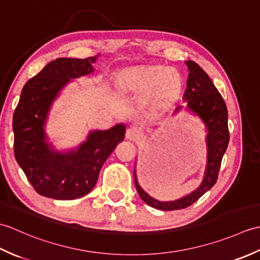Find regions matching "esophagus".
<instances>
[{
  "instance_id": "esophagus-1",
  "label": "esophagus",
  "mask_w": 260,
  "mask_h": 260,
  "mask_svg": "<svg viewBox=\"0 0 260 260\" xmlns=\"http://www.w3.org/2000/svg\"><path fill=\"white\" fill-rule=\"evenodd\" d=\"M142 135V131L136 126H129L126 131V139L129 141L139 140Z\"/></svg>"
}]
</instances>
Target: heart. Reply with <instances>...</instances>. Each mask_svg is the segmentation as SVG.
Masks as SVG:
<instances>
[{"label":"heart","mask_w":260,"mask_h":260,"mask_svg":"<svg viewBox=\"0 0 260 260\" xmlns=\"http://www.w3.org/2000/svg\"><path fill=\"white\" fill-rule=\"evenodd\" d=\"M121 90L143 95V107L148 114L159 115L168 110L182 88V77L174 69L162 64H144L127 68L116 76Z\"/></svg>","instance_id":"1"}]
</instances>
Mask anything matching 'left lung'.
Returning <instances> with one entry per match:
<instances>
[{
    "instance_id": "1",
    "label": "left lung",
    "mask_w": 260,
    "mask_h": 260,
    "mask_svg": "<svg viewBox=\"0 0 260 260\" xmlns=\"http://www.w3.org/2000/svg\"><path fill=\"white\" fill-rule=\"evenodd\" d=\"M185 64L189 69V76L186 80V89L183 95V101L186 103L185 107L178 106L173 115L179 114L182 109H185L197 117L204 125L207 131V161L201 184L189 194L176 199L173 201H159L143 190L137 180L136 165L134 170L135 186L142 200L150 207L163 211L184 209L194 203L199 198L209 191L215 184L218 179L220 164L223 154L227 150L229 143L228 131V110L224 101L220 95L213 82L197 62L187 60Z\"/></svg>"
}]
</instances>
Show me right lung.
Returning <instances> with one entry per match:
<instances>
[{"label": "right lung", "mask_w": 260, "mask_h": 260, "mask_svg": "<svg viewBox=\"0 0 260 260\" xmlns=\"http://www.w3.org/2000/svg\"><path fill=\"white\" fill-rule=\"evenodd\" d=\"M99 54L86 59L58 58L24 85L13 115L14 155L35 190L56 200H74L96 185L105 161L124 140L125 124L95 129L70 150L58 151L46 125L53 103L74 79L93 73Z\"/></svg>", "instance_id": "obj_1"}]
</instances>
